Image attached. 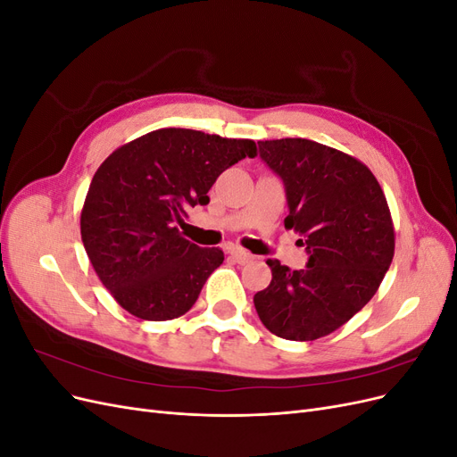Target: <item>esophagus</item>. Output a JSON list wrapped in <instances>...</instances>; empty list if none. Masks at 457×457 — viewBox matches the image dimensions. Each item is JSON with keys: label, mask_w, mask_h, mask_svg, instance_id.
I'll return each instance as SVG.
<instances>
[{"label": "esophagus", "mask_w": 457, "mask_h": 457, "mask_svg": "<svg viewBox=\"0 0 457 457\" xmlns=\"http://www.w3.org/2000/svg\"><path fill=\"white\" fill-rule=\"evenodd\" d=\"M230 257H232L234 261H237V262H240V265H244V262L253 259V255H252L250 252L242 250V247H232V250H230Z\"/></svg>", "instance_id": "34e87169"}]
</instances>
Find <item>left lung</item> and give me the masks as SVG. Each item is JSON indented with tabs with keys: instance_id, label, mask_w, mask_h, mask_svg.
<instances>
[{
	"instance_id": "8db88e82",
	"label": "left lung",
	"mask_w": 457,
	"mask_h": 457,
	"mask_svg": "<svg viewBox=\"0 0 457 457\" xmlns=\"http://www.w3.org/2000/svg\"><path fill=\"white\" fill-rule=\"evenodd\" d=\"M282 177L287 230L305 240L309 262L289 270L269 259V287L253 297L261 322L289 341L329 336L376 295L395 255L389 204L376 175L351 154L309 139L259 141Z\"/></svg>"
}]
</instances>
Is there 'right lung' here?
Here are the masks:
<instances>
[{"mask_svg": "<svg viewBox=\"0 0 457 457\" xmlns=\"http://www.w3.org/2000/svg\"><path fill=\"white\" fill-rule=\"evenodd\" d=\"M245 156H257L252 139L163 128L99 165L81 207V242L121 309L152 322L192 309L225 253L188 242L179 225L190 207L210 204L217 177Z\"/></svg>", "mask_w": 457, "mask_h": 457, "instance_id": "right-lung-1", "label": "right lung"}]
</instances>
